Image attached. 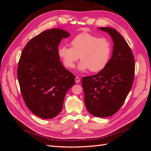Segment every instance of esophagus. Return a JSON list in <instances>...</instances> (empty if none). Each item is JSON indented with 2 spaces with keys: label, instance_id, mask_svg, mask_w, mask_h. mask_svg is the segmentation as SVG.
I'll return each instance as SVG.
<instances>
[{
  "label": "esophagus",
  "instance_id": "esophagus-1",
  "mask_svg": "<svg viewBox=\"0 0 151 151\" xmlns=\"http://www.w3.org/2000/svg\"><path fill=\"white\" fill-rule=\"evenodd\" d=\"M75 79H76V83H79L80 82V78L79 77H76Z\"/></svg>",
  "mask_w": 151,
  "mask_h": 151
}]
</instances>
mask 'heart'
I'll return each mask as SVG.
<instances>
[{"instance_id":"obj_1","label":"heart","mask_w":151,"mask_h":151,"mask_svg":"<svg viewBox=\"0 0 151 151\" xmlns=\"http://www.w3.org/2000/svg\"><path fill=\"white\" fill-rule=\"evenodd\" d=\"M71 47L62 45L58 49V56L64 65L68 68L75 67L76 62L80 59L78 69L91 72L101 71L108 64L111 57V42L106 38L89 33L77 35L70 42Z\"/></svg>"}]
</instances>
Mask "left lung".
I'll list each match as a JSON object with an SVG mask.
<instances>
[{
  "instance_id": "8db88e82",
  "label": "left lung",
  "mask_w": 151,
  "mask_h": 151,
  "mask_svg": "<svg viewBox=\"0 0 151 151\" xmlns=\"http://www.w3.org/2000/svg\"><path fill=\"white\" fill-rule=\"evenodd\" d=\"M114 43L113 55L104 68L82 79L88 111L97 117H108L119 110L134 83L135 60L125 40L112 28L101 27Z\"/></svg>"
}]
</instances>
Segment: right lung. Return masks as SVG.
Returning <instances> with one entry per match:
<instances>
[{"label": "right lung", "instance_id": "1", "mask_svg": "<svg viewBox=\"0 0 151 151\" xmlns=\"http://www.w3.org/2000/svg\"><path fill=\"white\" fill-rule=\"evenodd\" d=\"M69 36L61 29L43 31L21 55L17 76L22 96L29 110L43 119L60 113L65 96L75 84V76L63 66L58 54L60 41Z\"/></svg>", "mask_w": 151, "mask_h": 151}]
</instances>
